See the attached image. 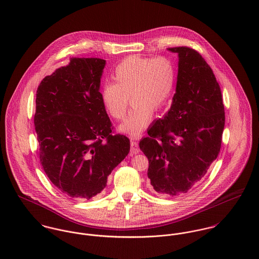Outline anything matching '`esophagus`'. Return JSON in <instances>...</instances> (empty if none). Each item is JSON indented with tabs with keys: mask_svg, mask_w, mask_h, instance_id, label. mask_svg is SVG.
Masks as SVG:
<instances>
[{
	"mask_svg": "<svg viewBox=\"0 0 259 259\" xmlns=\"http://www.w3.org/2000/svg\"><path fill=\"white\" fill-rule=\"evenodd\" d=\"M140 152V148H139V144L136 141H132L131 142V154H137Z\"/></svg>",
	"mask_w": 259,
	"mask_h": 259,
	"instance_id": "esophagus-1",
	"label": "esophagus"
}]
</instances>
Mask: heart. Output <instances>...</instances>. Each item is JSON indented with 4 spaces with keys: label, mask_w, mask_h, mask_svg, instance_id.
<instances>
[{
    "label": "heart",
    "mask_w": 259,
    "mask_h": 259,
    "mask_svg": "<svg viewBox=\"0 0 259 259\" xmlns=\"http://www.w3.org/2000/svg\"><path fill=\"white\" fill-rule=\"evenodd\" d=\"M113 83L101 91L106 111L115 120H121L127 111L130 99L133 109L121 130L132 135L142 133L152 118L153 111L165 107L177 81V71L165 57L131 56L121 61L112 73Z\"/></svg>",
    "instance_id": "b5f03b06"
}]
</instances>
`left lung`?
Returning <instances> with one entry per match:
<instances>
[{"mask_svg": "<svg viewBox=\"0 0 259 259\" xmlns=\"http://www.w3.org/2000/svg\"><path fill=\"white\" fill-rule=\"evenodd\" d=\"M179 54L177 92L170 110L140 142L148 158V177L159 194L186 192L207 172L222 148L225 122L221 87L209 65L189 47Z\"/></svg>", "mask_w": 259, "mask_h": 259, "instance_id": "obj_1", "label": "left lung"}]
</instances>
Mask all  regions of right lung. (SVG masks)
I'll use <instances>...</instances> for the list:
<instances>
[{
	"label": "right lung",
	"mask_w": 259,
	"mask_h": 259,
	"mask_svg": "<svg viewBox=\"0 0 259 259\" xmlns=\"http://www.w3.org/2000/svg\"><path fill=\"white\" fill-rule=\"evenodd\" d=\"M105 65L99 58H71L42 78L36 94L40 164L53 185L77 199L99 194L131 148L128 138L113 134L101 101Z\"/></svg>",
	"instance_id": "add662e5"
}]
</instances>
